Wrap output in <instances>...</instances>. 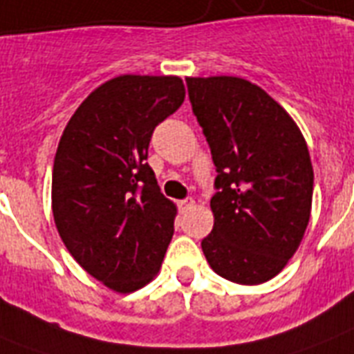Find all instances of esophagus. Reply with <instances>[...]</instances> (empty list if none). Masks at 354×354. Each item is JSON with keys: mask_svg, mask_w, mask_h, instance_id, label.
<instances>
[{"mask_svg": "<svg viewBox=\"0 0 354 354\" xmlns=\"http://www.w3.org/2000/svg\"><path fill=\"white\" fill-rule=\"evenodd\" d=\"M193 205H194V200L193 198H185V200H180V202H178V207H180V209H182V211L191 209Z\"/></svg>", "mask_w": 354, "mask_h": 354, "instance_id": "esophagus-1", "label": "esophagus"}]
</instances>
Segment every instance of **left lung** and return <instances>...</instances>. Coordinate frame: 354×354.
<instances>
[{"label":"left lung","mask_w":354,"mask_h":354,"mask_svg":"<svg viewBox=\"0 0 354 354\" xmlns=\"http://www.w3.org/2000/svg\"><path fill=\"white\" fill-rule=\"evenodd\" d=\"M185 82L218 172L205 259L227 281L266 283L296 253L310 221L307 141L290 113L250 80L221 75Z\"/></svg>","instance_id":"obj_1"}]
</instances>
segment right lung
I'll return each mask as SVG.
<instances>
[{"mask_svg": "<svg viewBox=\"0 0 354 354\" xmlns=\"http://www.w3.org/2000/svg\"><path fill=\"white\" fill-rule=\"evenodd\" d=\"M174 75H119L91 91L64 128L51 205L60 239L102 285L130 294L154 279L176 205L147 163L154 128L182 106Z\"/></svg>", "mask_w": 354, "mask_h": 354, "instance_id": "obj_1", "label": "right lung"}]
</instances>
